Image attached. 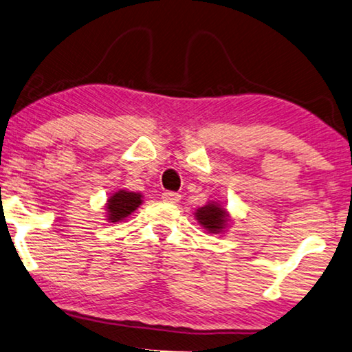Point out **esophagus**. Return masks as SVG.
Instances as JSON below:
<instances>
[{"label": "esophagus", "mask_w": 352, "mask_h": 352, "mask_svg": "<svg viewBox=\"0 0 352 352\" xmlns=\"http://www.w3.org/2000/svg\"><path fill=\"white\" fill-rule=\"evenodd\" d=\"M162 199L166 201V203L175 204V203H179L181 195L176 193V192H164V193H162Z\"/></svg>", "instance_id": "esophagus-1"}]
</instances>
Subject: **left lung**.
Returning a JSON list of instances; mask_svg holds the SVG:
<instances>
[{
	"mask_svg": "<svg viewBox=\"0 0 352 352\" xmlns=\"http://www.w3.org/2000/svg\"><path fill=\"white\" fill-rule=\"evenodd\" d=\"M228 214L217 203H209L197 210V220L212 234L221 232L228 223Z\"/></svg>",
	"mask_w": 352,
	"mask_h": 352,
	"instance_id": "8db88e82",
	"label": "left lung"
}]
</instances>
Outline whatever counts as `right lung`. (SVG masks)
Segmentation results:
<instances>
[{
  "instance_id": "1",
  "label": "right lung",
  "mask_w": 352,
  "mask_h": 352,
  "mask_svg": "<svg viewBox=\"0 0 352 352\" xmlns=\"http://www.w3.org/2000/svg\"><path fill=\"white\" fill-rule=\"evenodd\" d=\"M142 204V195L134 192H126V190H120L111 198L107 199V215L109 220L112 223L122 221L126 217H129L138 206Z\"/></svg>"
}]
</instances>
